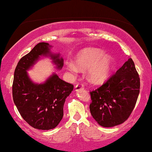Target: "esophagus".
<instances>
[{
    "label": "esophagus",
    "instance_id": "esophagus-1",
    "mask_svg": "<svg viewBox=\"0 0 152 152\" xmlns=\"http://www.w3.org/2000/svg\"><path fill=\"white\" fill-rule=\"evenodd\" d=\"M83 88H84V87H83V84H77L75 86V90H76V91H80L81 89H83Z\"/></svg>",
    "mask_w": 152,
    "mask_h": 152
}]
</instances>
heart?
<instances>
[{
    "label": "heart",
    "instance_id": "b5f03b06",
    "mask_svg": "<svg viewBox=\"0 0 152 152\" xmlns=\"http://www.w3.org/2000/svg\"><path fill=\"white\" fill-rule=\"evenodd\" d=\"M74 63H69L67 67L73 73H76L80 69L86 70V77L90 83L100 84L109 77L114 66V59L109 54L100 48H89L81 50L78 54Z\"/></svg>",
    "mask_w": 152,
    "mask_h": 152
}]
</instances>
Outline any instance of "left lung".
<instances>
[{"mask_svg": "<svg viewBox=\"0 0 152 152\" xmlns=\"http://www.w3.org/2000/svg\"><path fill=\"white\" fill-rule=\"evenodd\" d=\"M140 88V78L132 58L105 83L90 92L91 116L100 126L113 127L129 117Z\"/></svg>", "mask_w": 152, "mask_h": 152, "instance_id": "left-lung-1", "label": "left lung"}]
</instances>
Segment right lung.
<instances>
[{
  "label": "right lung",
  "instance_id": "1",
  "mask_svg": "<svg viewBox=\"0 0 152 152\" xmlns=\"http://www.w3.org/2000/svg\"><path fill=\"white\" fill-rule=\"evenodd\" d=\"M49 43H38L20 59L15 69L13 99L17 109L30 126L41 130H50L58 126L64 116L66 99L74 89L71 83L63 81L53 73L43 83H34L27 71L42 57H50L56 68L61 70L64 59L60 53L50 52Z\"/></svg>",
  "mask_w": 152,
  "mask_h": 152
}]
</instances>
